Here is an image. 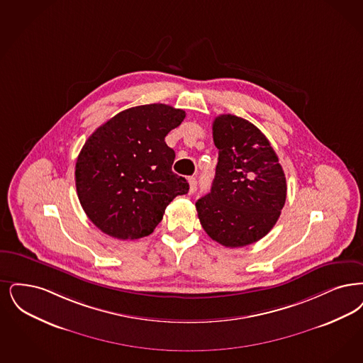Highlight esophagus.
<instances>
[{"instance_id": "esophagus-1", "label": "esophagus", "mask_w": 363, "mask_h": 363, "mask_svg": "<svg viewBox=\"0 0 363 363\" xmlns=\"http://www.w3.org/2000/svg\"><path fill=\"white\" fill-rule=\"evenodd\" d=\"M189 181V193H193L197 188V179L194 177H190Z\"/></svg>"}]
</instances>
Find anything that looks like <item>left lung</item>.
<instances>
[{"label": "left lung", "instance_id": "8db88e82", "mask_svg": "<svg viewBox=\"0 0 363 363\" xmlns=\"http://www.w3.org/2000/svg\"><path fill=\"white\" fill-rule=\"evenodd\" d=\"M216 174L197 203L205 233L225 247L258 242L274 227L286 200V178L276 151L254 124L220 115L213 121Z\"/></svg>", "mask_w": 363, "mask_h": 363}]
</instances>
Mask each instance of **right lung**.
I'll return each mask as SVG.
<instances>
[{"label":"right lung","mask_w":363,"mask_h":363,"mask_svg":"<svg viewBox=\"0 0 363 363\" xmlns=\"http://www.w3.org/2000/svg\"><path fill=\"white\" fill-rule=\"evenodd\" d=\"M164 104L125 109L94 130L75 163V186L87 218L117 239L154 233L164 209L186 194L188 181L172 170L175 152L164 138L185 118Z\"/></svg>","instance_id":"add662e5"}]
</instances>
